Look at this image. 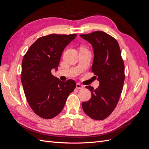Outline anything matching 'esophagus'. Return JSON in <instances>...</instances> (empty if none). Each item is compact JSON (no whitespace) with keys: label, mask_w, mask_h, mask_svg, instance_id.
<instances>
[{"label":"esophagus","mask_w":149,"mask_h":149,"mask_svg":"<svg viewBox=\"0 0 149 149\" xmlns=\"http://www.w3.org/2000/svg\"><path fill=\"white\" fill-rule=\"evenodd\" d=\"M76 88H77V89H83L84 87H83V85L80 84H79V83H77V84H76Z\"/></svg>","instance_id":"esophagus-1"}]
</instances>
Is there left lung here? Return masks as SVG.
<instances>
[{
	"label": "left lung",
	"mask_w": 149,
	"mask_h": 149,
	"mask_svg": "<svg viewBox=\"0 0 149 149\" xmlns=\"http://www.w3.org/2000/svg\"><path fill=\"white\" fill-rule=\"evenodd\" d=\"M91 45L94 52L92 71L100 81L98 88H86L91 92V98L82 103L84 112L95 120L109 116L117 106L124 82V64L116 40L102 31L81 35Z\"/></svg>",
	"instance_id": "left-lung-1"
}]
</instances>
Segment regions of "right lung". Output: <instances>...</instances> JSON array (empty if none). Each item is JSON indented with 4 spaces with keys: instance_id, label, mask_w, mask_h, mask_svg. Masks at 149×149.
<instances>
[{
    "instance_id": "1",
    "label": "right lung",
    "mask_w": 149,
    "mask_h": 149,
    "mask_svg": "<svg viewBox=\"0 0 149 149\" xmlns=\"http://www.w3.org/2000/svg\"><path fill=\"white\" fill-rule=\"evenodd\" d=\"M76 37V34L44 36L31 45L24 56L21 81L25 95L31 109L43 119L59 114L76 87L73 80L61 81L51 72L57 71L64 49Z\"/></svg>"
}]
</instances>
